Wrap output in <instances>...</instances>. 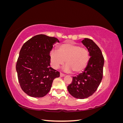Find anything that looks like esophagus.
I'll use <instances>...</instances> for the list:
<instances>
[{
    "label": "esophagus",
    "instance_id": "esophagus-1",
    "mask_svg": "<svg viewBox=\"0 0 123 123\" xmlns=\"http://www.w3.org/2000/svg\"><path fill=\"white\" fill-rule=\"evenodd\" d=\"M65 76V74H62V73H60V76H61V77H64V76Z\"/></svg>",
    "mask_w": 123,
    "mask_h": 123
}]
</instances>
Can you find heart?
<instances>
[{"instance_id": "obj_1", "label": "heart", "mask_w": 123, "mask_h": 123, "mask_svg": "<svg viewBox=\"0 0 123 123\" xmlns=\"http://www.w3.org/2000/svg\"><path fill=\"white\" fill-rule=\"evenodd\" d=\"M51 65L54 69H58L64 64V70L67 72L72 71L79 73L86 67L89 60V53L87 49L79 44L66 43L59 46L57 51L52 50L50 54Z\"/></svg>"}]
</instances>
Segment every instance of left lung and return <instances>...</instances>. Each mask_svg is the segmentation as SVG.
Segmentation results:
<instances>
[{
    "label": "left lung",
    "mask_w": 123,
    "mask_h": 123,
    "mask_svg": "<svg viewBox=\"0 0 123 123\" xmlns=\"http://www.w3.org/2000/svg\"><path fill=\"white\" fill-rule=\"evenodd\" d=\"M81 43L87 48L90 58L84 71L73 77L67 89L73 97L84 99L93 94L101 82L104 58L101 50L92 40L84 38Z\"/></svg>",
    "instance_id": "left-lung-1"
}]
</instances>
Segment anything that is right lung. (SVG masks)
<instances>
[{"mask_svg": "<svg viewBox=\"0 0 123 123\" xmlns=\"http://www.w3.org/2000/svg\"><path fill=\"white\" fill-rule=\"evenodd\" d=\"M59 41L44 34L35 35L22 47L16 69L21 88L33 98H42L49 92L53 80L60 73L50 66V53Z\"/></svg>", "mask_w": 123, "mask_h": 123, "instance_id": "obj_1", "label": "right lung"}]
</instances>
